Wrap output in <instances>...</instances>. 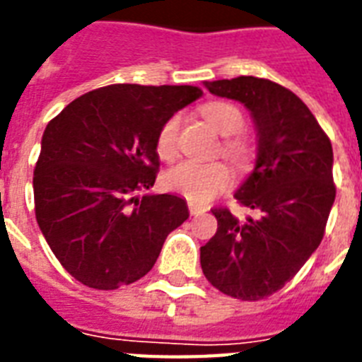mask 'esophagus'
<instances>
[{
    "mask_svg": "<svg viewBox=\"0 0 362 362\" xmlns=\"http://www.w3.org/2000/svg\"><path fill=\"white\" fill-rule=\"evenodd\" d=\"M187 209H189V214L192 216H199L204 212V209H201V206H195V204H192V203H189V206H187Z\"/></svg>",
    "mask_w": 362,
    "mask_h": 362,
    "instance_id": "obj_1",
    "label": "esophagus"
}]
</instances>
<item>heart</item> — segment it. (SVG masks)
<instances>
[{
    "mask_svg": "<svg viewBox=\"0 0 362 362\" xmlns=\"http://www.w3.org/2000/svg\"><path fill=\"white\" fill-rule=\"evenodd\" d=\"M204 118L226 135L221 142V156L231 161L237 169H246L255 156V148L242 129L246 125L244 115L237 105L227 101H210L203 105ZM178 133H180V116L167 118L159 127L156 136V153L163 161L175 159L178 153ZM233 176L229 167L220 161L199 163V161H182L169 169L163 176V186L173 193L186 197L189 203L206 204L231 186Z\"/></svg>",
    "mask_w": 362,
    "mask_h": 362,
    "instance_id": "heart-1",
    "label": "heart"
}]
</instances>
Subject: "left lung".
I'll return each instance as SVG.
<instances>
[{"label":"left lung","mask_w":362,"mask_h":362,"mask_svg":"<svg viewBox=\"0 0 362 362\" xmlns=\"http://www.w3.org/2000/svg\"><path fill=\"white\" fill-rule=\"evenodd\" d=\"M206 88L252 110L257 163L235 199L259 216L237 220L227 206L212 209L218 231L201 247V269L221 293L259 300L280 291L323 240L337 197L332 144L303 99L269 78Z\"/></svg>","instance_id":"1"}]
</instances>
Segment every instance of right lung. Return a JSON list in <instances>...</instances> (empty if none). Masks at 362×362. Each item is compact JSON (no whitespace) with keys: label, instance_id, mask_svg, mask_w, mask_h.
<instances>
[{"label":"right lung","instance_id":"1","mask_svg":"<svg viewBox=\"0 0 362 362\" xmlns=\"http://www.w3.org/2000/svg\"><path fill=\"white\" fill-rule=\"evenodd\" d=\"M197 86L110 84L48 122L33 170L35 218L75 280L118 289L152 270L170 231L189 218L176 195H142L158 178L156 136Z\"/></svg>","mask_w":362,"mask_h":362}]
</instances>
